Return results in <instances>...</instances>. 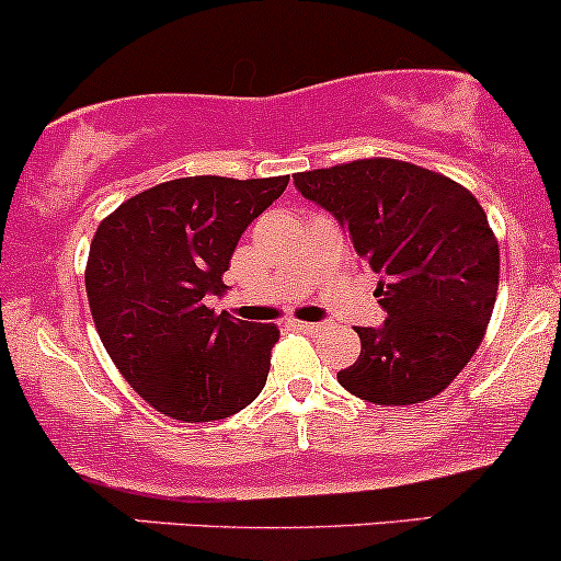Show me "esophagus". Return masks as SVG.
I'll use <instances>...</instances> for the list:
<instances>
[{"instance_id": "esophagus-1", "label": "esophagus", "mask_w": 561, "mask_h": 561, "mask_svg": "<svg viewBox=\"0 0 561 561\" xmlns=\"http://www.w3.org/2000/svg\"><path fill=\"white\" fill-rule=\"evenodd\" d=\"M294 325H297V329L305 331V333H320V331H323V323H301V320H299V323H294Z\"/></svg>"}]
</instances>
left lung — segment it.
Instances as JSON below:
<instances>
[{
    "label": "left lung",
    "mask_w": 561,
    "mask_h": 561,
    "mask_svg": "<svg viewBox=\"0 0 561 561\" xmlns=\"http://www.w3.org/2000/svg\"><path fill=\"white\" fill-rule=\"evenodd\" d=\"M294 182L381 275L374 297L387 320L357 329L360 357L339 383L376 405L437 398L480 347L499 297V238L480 201L445 174L376 156Z\"/></svg>",
    "instance_id": "obj_1"
}]
</instances>
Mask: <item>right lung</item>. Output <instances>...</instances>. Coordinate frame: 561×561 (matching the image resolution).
<instances>
[{"mask_svg":"<svg viewBox=\"0 0 561 561\" xmlns=\"http://www.w3.org/2000/svg\"><path fill=\"white\" fill-rule=\"evenodd\" d=\"M288 174L161 182L98 225L84 270L94 329L124 379L169 419H228L262 392L275 323L206 305L222 294L238 238L280 198Z\"/></svg>","mask_w":561,"mask_h":561,"instance_id":"obj_1","label":"right lung"}]
</instances>
